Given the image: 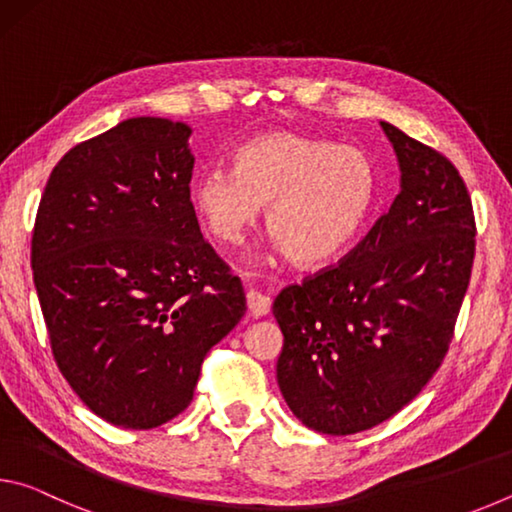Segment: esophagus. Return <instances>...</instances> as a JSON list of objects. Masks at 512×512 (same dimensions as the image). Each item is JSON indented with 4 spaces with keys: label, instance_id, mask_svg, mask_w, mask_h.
I'll return each instance as SVG.
<instances>
[{
    "label": "esophagus",
    "instance_id": "obj_1",
    "mask_svg": "<svg viewBox=\"0 0 512 512\" xmlns=\"http://www.w3.org/2000/svg\"><path fill=\"white\" fill-rule=\"evenodd\" d=\"M246 302H248V311H250V314H253L255 318H262V316L268 314V311H271V298L264 296L262 291L250 289V291L246 293Z\"/></svg>",
    "mask_w": 512,
    "mask_h": 512
}]
</instances>
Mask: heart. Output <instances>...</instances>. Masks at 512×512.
I'll list each match as a JSON object with an SVG mask.
<instances>
[{
  "mask_svg": "<svg viewBox=\"0 0 512 512\" xmlns=\"http://www.w3.org/2000/svg\"><path fill=\"white\" fill-rule=\"evenodd\" d=\"M192 201L210 235L237 246L266 207V228L296 264H325L343 253L377 201V171L354 146L291 131L253 137L232 171H203Z\"/></svg>",
  "mask_w": 512,
  "mask_h": 512,
  "instance_id": "b5f03b06",
  "label": "heart"
}]
</instances>
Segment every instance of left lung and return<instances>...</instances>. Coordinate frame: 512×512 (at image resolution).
I'll list each match as a JSON object with an SVG mask.
<instances>
[{
  "label": "left lung",
  "instance_id": "1",
  "mask_svg": "<svg viewBox=\"0 0 512 512\" xmlns=\"http://www.w3.org/2000/svg\"><path fill=\"white\" fill-rule=\"evenodd\" d=\"M402 189L339 264L282 289L277 384L309 429L350 436L404 409L440 368L474 262L476 223L443 153L381 121Z\"/></svg>",
  "mask_w": 512,
  "mask_h": 512
}]
</instances>
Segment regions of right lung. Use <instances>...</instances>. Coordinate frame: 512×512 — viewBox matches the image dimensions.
<instances>
[{
	"label": "right lung",
	"instance_id": "1",
	"mask_svg": "<svg viewBox=\"0 0 512 512\" xmlns=\"http://www.w3.org/2000/svg\"><path fill=\"white\" fill-rule=\"evenodd\" d=\"M192 128L135 117L51 171L31 266L51 352L72 391L115 427L183 413L205 354L246 314L241 280L198 228Z\"/></svg>",
	"mask_w": 512,
	"mask_h": 512
}]
</instances>
